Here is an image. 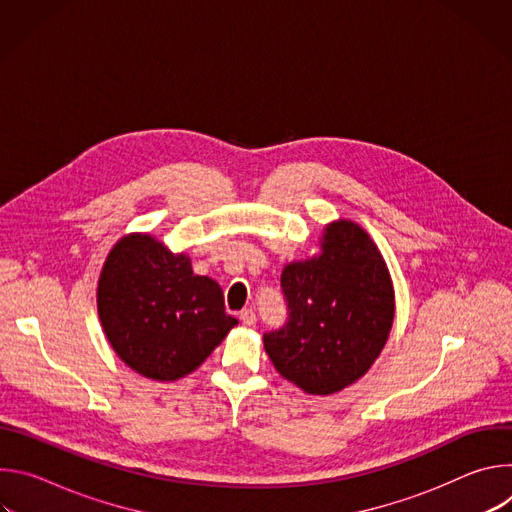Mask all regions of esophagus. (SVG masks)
<instances>
[{"label": "esophagus", "instance_id": "1", "mask_svg": "<svg viewBox=\"0 0 512 512\" xmlns=\"http://www.w3.org/2000/svg\"><path fill=\"white\" fill-rule=\"evenodd\" d=\"M239 318H241V322H243L245 326H255V322H257V314H255V310H253V308L243 310Z\"/></svg>", "mask_w": 512, "mask_h": 512}]
</instances>
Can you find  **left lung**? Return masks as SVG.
Returning a JSON list of instances; mask_svg holds the SVG:
<instances>
[{
	"mask_svg": "<svg viewBox=\"0 0 512 512\" xmlns=\"http://www.w3.org/2000/svg\"><path fill=\"white\" fill-rule=\"evenodd\" d=\"M320 249L283 267L287 322L263 334L275 371L310 395L338 393L367 375L395 318L393 281L367 231L334 221Z\"/></svg>",
	"mask_w": 512,
	"mask_h": 512,
	"instance_id": "1",
	"label": "left lung"
}]
</instances>
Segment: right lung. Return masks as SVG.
<instances>
[{
  "label": "right lung",
  "instance_id": "obj_1",
  "mask_svg": "<svg viewBox=\"0 0 512 512\" xmlns=\"http://www.w3.org/2000/svg\"><path fill=\"white\" fill-rule=\"evenodd\" d=\"M97 310L117 356L154 381L196 371L239 324L225 312L221 285L194 275L188 255L145 233H131L109 251Z\"/></svg>",
  "mask_w": 512,
  "mask_h": 512
}]
</instances>
